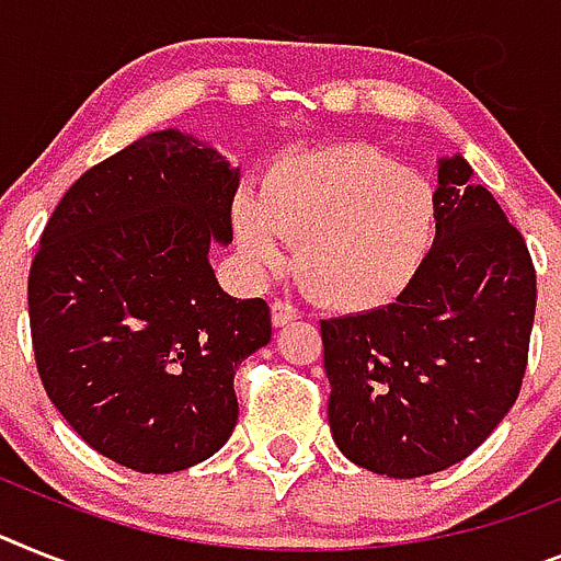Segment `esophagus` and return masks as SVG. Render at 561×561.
Listing matches in <instances>:
<instances>
[{
	"instance_id": "esophagus-1",
	"label": "esophagus",
	"mask_w": 561,
	"mask_h": 561,
	"mask_svg": "<svg viewBox=\"0 0 561 561\" xmlns=\"http://www.w3.org/2000/svg\"><path fill=\"white\" fill-rule=\"evenodd\" d=\"M271 319H273V328H285V324H290L299 319V310H296L290 302H273Z\"/></svg>"
}]
</instances>
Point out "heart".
<instances>
[{
	"label": "heart",
	"mask_w": 561,
	"mask_h": 561,
	"mask_svg": "<svg viewBox=\"0 0 561 561\" xmlns=\"http://www.w3.org/2000/svg\"><path fill=\"white\" fill-rule=\"evenodd\" d=\"M239 256L253 276L299 267L328 308L362 313L411 288L436 233L425 179L368 145L285 157L265 193L242 191L230 208Z\"/></svg>",
	"instance_id": "obj_1"
}]
</instances>
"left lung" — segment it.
I'll list each match as a JSON object with an SVG mask.
<instances>
[{
  "mask_svg": "<svg viewBox=\"0 0 561 561\" xmlns=\"http://www.w3.org/2000/svg\"><path fill=\"white\" fill-rule=\"evenodd\" d=\"M470 179L462 153L436 162V237L397 302L322 322L333 442L370 473L416 479L462 462L519 397L534 262Z\"/></svg>",
  "mask_w": 561,
  "mask_h": 561,
  "instance_id": "8db88e82",
  "label": "left lung"
}]
</instances>
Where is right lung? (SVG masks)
Wrapping results in <instances>:
<instances>
[{"label": "right lung", "instance_id": "right-lung-1", "mask_svg": "<svg viewBox=\"0 0 561 561\" xmlns=\"http://www.w3.org/2000/svg\"><path fill=\"white\" fill-rule=\"evenodd\" d=\"M239 168L210 142L153 130L70 185L27 279L36 368L96 454L176 473L230 439L233 374L271 342L265 299L225 294Z\"/></svg>", "mask_w": 561, "mask_h": 561}]
</instances>
